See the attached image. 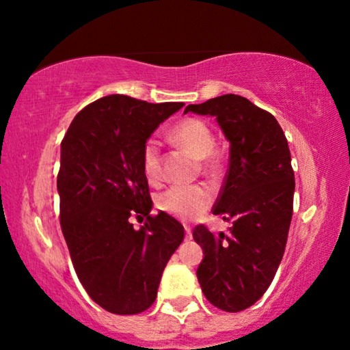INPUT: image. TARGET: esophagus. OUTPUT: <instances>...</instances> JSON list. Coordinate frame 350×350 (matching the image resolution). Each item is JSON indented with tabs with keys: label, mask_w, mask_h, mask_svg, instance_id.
I'll return each mask as SVG.
<instances>
[{
	"label": "esophagus",
	"mask_w": 350,
	"mask_h": 350,
	"mask_svg": "<svg viewBox=\"0 0 350 350\" xmlns=\"http://www.w3.org/2000/svg\"><path fill=\"white\" fill-rule=\"evenodd\" d=\"M185 236L186 241H191V239H193V232H191V229L188 226H185Z\"/></svg>",
	"instance_id": "1"
}]
</instances>
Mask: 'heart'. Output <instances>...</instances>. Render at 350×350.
Listing matches in <instances>:
<instances>
[{
	"mask_svg": "<svg viewBox=\"0 0 350 350\" xmlns=\"http://www.w3.org/2000/svg\"><path fill=\"white\" fill-rule=\"evenodd\" d=\"M172 142L183 146L198 159H204L207 172L217 170V164L207 156L212 154L215 138L210 127L200 119L188 118L175 124L170 131ZM142 169L151 185L162 180L161 148L156 138L145 142L142 150ZM212 204V194L204 186H172L157 198V207L162 212L180 219H194L202 215Z\"/></svg>",
	"mask_w": 350,
	"mask_h": 350,
	"instance_id": "1",
	"label": "heart"
}]
</instances>
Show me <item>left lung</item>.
Returning <instances> with one entry per match:
<instances>
[{
	"mask_svg": "<svg viewBox=\"0 0 350 350\" xmlns=\"http://www.w3.org/2000/svg\"><path fill=\"white\" fill-rule=\"evenodd\" d=\"M188 111L217 118L229 142V169L213 215L232 226L213 234L199 224L193 237L204 250L196 274L205 298L239 312L265 295L284 256L295 194L288 143L277 119L241 95L188 105Z\"/></svg>",
	"mask_w": 350,
	"mask_h": 350,
	"instance_id": "left-lung-1",
	"label": "left lung"
}]
</instances>
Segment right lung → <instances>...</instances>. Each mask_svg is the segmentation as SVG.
Here are the masks:
<instances>
[{
    "mask_svg": "<svg viewBox=\"0 0 350 350\" xmlns=\"http://www.w3.org/2000/svg\"><path fill=\"white\" fill-rule=\"evenodd\" d=\"M183 103L107 95L76 114L60 145V224L78 279L100 308L140 314L154 303L162 272L185 229L165 212L151 217L142 169L151 133ZM146 223L133 230L130 218Z\"/></svg>",
    "mask_w": 350,
    "mask_h": 350,
    "instance_id": "add662e5",
    "label": "right lung"
}]
</instances>
